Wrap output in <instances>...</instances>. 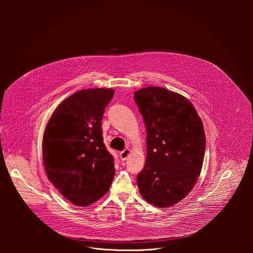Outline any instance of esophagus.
I'll return each mask as SVG.
<instances>
[{
    "label": "esophagus",
    "instance_id": "34e87169",
    "mask_svg": "<svg viewBox=\"0 0 253 253\" xmlns=\"http://www.w3.org/2000/svg\"><path fill=\"white\" fill-rule=\"evenodd\" d=\"M129 154H130V150H129V149H125L124 151H122V152L120 153V158H121V160H122V161H126V160L127 159V157L129 156Z\"/></svg>",
    "mask_w": 253,
    "mask_h": 253
}]
</instances>
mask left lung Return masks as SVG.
Returning <instances> with one entry per match:
<instances>
[{"mask_svg": "<svg viewBox=\"0 0 253 253\" xmlns=\"http://www.w3.org/2000/svg\"><path fill=\"white\" fill-rule=\"evenodd\" d=\"M134 100L147 131L139 192L153 206L171 207L189 194L201 173L206 151L203 122L186 97L164 87L141 88Z\"/></svg>", "mask_w": 253, "mask_h": 253, "instance_id": "8db88e82", "label": "left lung"}]
</instances>
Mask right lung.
<instances>
[{
	"label": "right lung",
	"mask_w": 253,
	"mask_h": 253,
	"mask_svg": "<svg viewBox=\"0 0 253 253\" xmlns=\"http://www.w3.org/2000/svg\"><path fill=\"white\" fill-rule=\"evenodd\" d=\"M114 92L107 88L77 91L57 106L45 126V173L75 206L87 207L98 201L114 178V158L103 143L101 124Z\"/></svg>",
	"instance_id": "add662e5"
}]
</instances>
